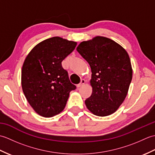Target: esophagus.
I'll return each mask as SVG.
<instances>
[{
  "label": "esophagus",
  "instance_id": "1",
  "mask_svg": "<svg viewBox=\"0 0 155 155\" xmlns=\"http://www.w3.org/2000/svg\"><path fill=\"white\" fill-rule=\"evenodd\" d=\"M85 82H86V81H85L84 79H82V80H81V83L77 85V87H81L83 86V84H84Z\"/></svg>",
  "mask_w": 155,
  "mask_h": 155
}]
</instances>
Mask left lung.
<instances>
[{"mask_svg":"<svg viewBox=\"0 0 155 155\" xmlns=\"http://www.w3.org/2000/svg\"><path fill=\"white\" fill-rule=\"evenodd\" d=\"M77 51L91 68L93 93L85 100L87 108L99 117L114 113L126 98L132 81L133 70L127 52L104 37L81 42Z\"/></svg>","mask_w":155,"mask_h":155,"instance_id":"1","label":"left lung"}]
</instances>
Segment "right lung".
<instances>
[{"mask_svg": "<svg viewBox=\"0 0 155 155\" xmlns=\"http://www.w3.org/2000/svg\"><path fill=\"white\" fill-rule=\"evenodd\" d=\"M77 42L55 37L32 49L22 65L23 93L36 113L52 117L63 110L69 93L76 86L61 62L74 50Z\"/></svg>", "mask_w": 155, "mask_h": 155, "instance_id": "right-lung-1", "label": "right lung"}]
</instances>
